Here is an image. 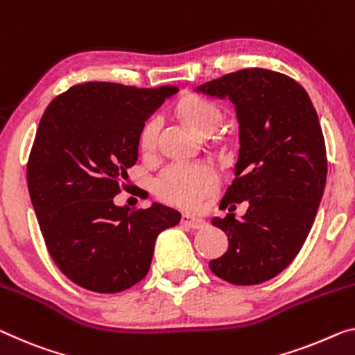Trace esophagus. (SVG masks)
<instances>
[{
	"instance_id": "obj_1",
	"label": "esophagus",
	"mask_w": 355,
	"mask_h": 355,
	"mask_svg": "<svg viewBox=\"0 0 355 355\" xmlns=\"http://www.w3.org/2000/svg\"><path fill=\"white\" fill-rule=\"evenodd\" d=\"M181 223L189 228H193V230H198V228H203L206 225V222L203 219H198V217H193L190 214H182Z\"/></svg>"
}]
</instances>
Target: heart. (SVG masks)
Listing matches in <instances>:
<instances>
[{"instance_id":"obj_1","label":"heart","mask_w":355,"mask_h":355,"mask_svg":"<svg viewBox=\"0 0 355 355\" xmlns=\"http://www.w3.org/2000/svg\"><path fill=\"white\" fill-rule=\"evenodd\" d=\"M178 114L196 135H211L222 121L220 107L206 98L185 96L178 103ZM160 121L152 117L144 123L139 135V144L144 152L155 149ZM219 174L206 162H174L160 171L154 182L155 193L170 205L193 209L214 190Z\"/></svg>"}]
</instances>
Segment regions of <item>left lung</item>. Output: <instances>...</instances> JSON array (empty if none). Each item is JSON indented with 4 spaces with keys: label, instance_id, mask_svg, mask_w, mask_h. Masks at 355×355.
<instances>
[{
    "label": "left lung",
    "instance_id": "8db88e82",
    "mask_svg": "<svg viewBox=\"0 0 355 355\" xmlns=\"http://www.w3.org/2000/svg\"><path fill=\"white\" fill-rule=\"evenodd\" d=\"M196 90L227 96L236 109L239 152L220 209L249 201L241 219L230 212L212 219L230 244L209 268L234 286L260 284L297 257L322 198L327 150L318 112L297 80L271 69H239Z\"/></svg>",
    "mask_w": 355,
    "mask_h": 355
}]
</instances>
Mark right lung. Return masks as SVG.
I'll return each mask as SVG.
<instances>
[{"label":"right lung","mask_w":355,"mask_h":355,"mask_svg":"<svg viewBox=\"0 0 355 355\" xmlns=\"http://www.w3.org/2000/svg\"><path fill=\"white\" fill-rule=\"evenodd\" d=\"M176 92L87 83L53 98L42 114L26 165L31 203L51 257L87 291L117 293L139 282L159 233L181 220L159 203L114 205L138 160L144 122Z\"/></svg>","instance_id":"obj_1"}]
</instances>
